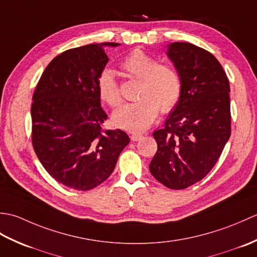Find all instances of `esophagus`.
<instances>
[{
	"label": "esophagus",
	"mask_w": 257,
	"mask_h": 257,
	"mask_svg": "<svg viewBox=\"0 0 257 257\" xmlns=\"http://www.w3.org/2000/svg\"><path fill=\"white\" fill-rule=\"evenodd\" d=\"M141 138H143V135H140V134H134V135H132V137H130L132 141H138Z\"/></svg>",
	"instance_id": "esophagus-1"
}]
</instances>
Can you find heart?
Returning a JSON list of instances; mask_svg holds the SVG:
<instances>
[{"instance_id": "1", "label": "heart", "mask_w": 257, "mask_h": 257, "mask_svg": "<svg viewBox=\"0 0 257 257\" xmlns=\"http://www.w3.org/2000/svg\"><path fill=\"white\" fill-rule=\"evenodd\" d=\"M121 68L141 85L135 102L118 107L112 122L119 129L132 133L144 132L160 110L167 112L177 105L181 95V79L177 69L168 64H158L156 58L140 50L130 52L121 62ZM98 92L108 105L117 106L121 100L119 87L110 69H103L97 81Z\"/></svg>"}]
</instances>
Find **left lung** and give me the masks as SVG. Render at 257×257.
I'll return each mask as SVG.
<instances>
[{"mask_svg": "<svg viewBox=\"0 0 257 257\" xmlns=\"http://www.w3.org/2000/svg\"><path fill=\"white\" fill-rule=\"evenodd\" d=\"M167 56L181 79V95L165 128L152 134L158 150L149 170L167 188L181 190L211 171L230 139V84L219 61L191 43H170Z\"/></svg>", "mask_w": 257, "mask_h": 257, "instance_id": "left-lung-1", "label": "left lung"}]
</instances>
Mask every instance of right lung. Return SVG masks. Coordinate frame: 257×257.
Returning <instances> with one entry per match:
<instances>
[{"label": "right lung", "instance_id": "1", "mask_svg": "<svg viewBox=\"0 0 257 257\" xmlns=\"http://www.w3.org/2000/svg\"><path fill=\"white\" fill-rule=\"evenodd\" d=\"M100 43L59 54L42 74L31 108L32 143L45 170L66 187L87 191L112 173L129 144L120 129L102 130L107 114L97 81L109 61Z\"/></svg>", "mask_w": 257, "mask_h": 257}]
</instances>
